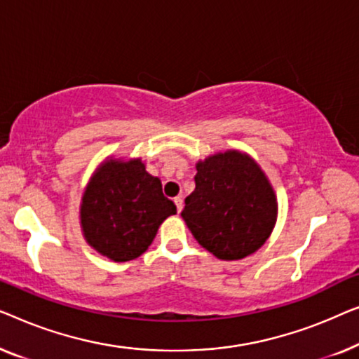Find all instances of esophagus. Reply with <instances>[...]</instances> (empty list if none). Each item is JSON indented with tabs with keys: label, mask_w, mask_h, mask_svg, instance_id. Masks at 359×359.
<instances>
[{
	"label": "esophagus",
	"mask_w": 359,
	"mask_h": 359,
	"mask_svg": "<svg viewBox=\"0 0 359 359\" xmlns=\"http://www.w3.org/2000/svg\"><path fill=\"white\" fill-rule=\"evenodd\" d=\"M174 203H175V206H177V211L180 213L182 208H184V200H182L180 196H175V198H174Z\"/></svg>",
	"instance_id": "34e87169"
}]
</instances>
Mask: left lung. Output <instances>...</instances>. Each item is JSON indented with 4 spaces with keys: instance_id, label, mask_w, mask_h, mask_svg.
I'll use <instances>...</instances> for the list:
<instances>
[{
    "instance_id": "1",
    "label": "left lung",
    "mask_w": 359,
    "mask_h": 359,
    "mask_svg": "<svg viewBox=\"0 0 359 359\" xmlns=\"http://www.w3.org/2000/svg\"><path fill=\"white\" fill-rule=\"evenodd\" d=\"M180 215L201 247L221 260H241L269 239L278 203L260 165L231 149L196 163L195 190Z\"/></svg>"
}]
</instances>
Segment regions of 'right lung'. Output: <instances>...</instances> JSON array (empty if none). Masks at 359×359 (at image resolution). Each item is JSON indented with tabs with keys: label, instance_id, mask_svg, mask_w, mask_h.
I'll return each mask as SVG.
<instances>
[{
	"label": "right lung",
	"instance_id": "add662e5",
	"mask_svg": "<svg viewBox=\"0 0 359 359\" xmlns=\"http://www.w3.org/2000/svg\"><path fill=\"white\" fill-rule=\"evenodd\" d=\"M177 213L163 184L141 159H107L95 169L81 201L88 244L114 262L135 260L148 250L159 226Z\"/></svg>",
	"mask_w": 359,
	"mask_h": 359
}]
</instances>
